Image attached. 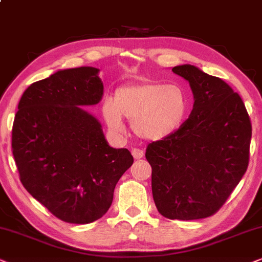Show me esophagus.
<instances>
[{"label":"esophagus","mask_w":262,"mask_h":262,"mask_svg":"<svg viewBox=\"0 0 262 262\" xmlns=\"http://www.w3.org/2000/svg\"><path fill=\"white\" fill-rule=\"evenodd\" d=\"M132 155H133L134 159H141L144 157V151H141L139 148H133L132 149Z\"/></svg>","instance_id":"1"}]
</instances>
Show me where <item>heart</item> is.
Wrapping results in <instances>:
<instances>
[{
  "label": "heart",
  "instance_id": "heart-1",
  "mask_svg": "<svg viewBox=\"0 0 262 262\" xmlns=\"http://www.w3.org/2000/svg\"><path fill=\"white\" fill-rule=\"evenodd\" d=\"M189 111V99L182 87L163 82L125 85L115 91L114 100L102 105L107 127L120 133L122 117L132 121L134 134L142 140L159 141L182 127Z\"/></svg>",
  "mask_w": 262,
  "mask_h": 262
}]
</instances>
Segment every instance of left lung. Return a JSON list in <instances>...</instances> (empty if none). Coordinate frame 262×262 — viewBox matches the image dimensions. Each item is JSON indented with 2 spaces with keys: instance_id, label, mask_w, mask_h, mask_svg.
Instances as JSON below:
<instances>
[{
  "instance_id": "8db88e82",
  "label": "left lung",
  "mask_w": 262,
  "mask_h": 262,
  "mask_svg": "<svg viewBox=\"0 0 262 262\" xmlns=\"http://www.w3.org/2000/svg\"><path fill=\"white\" fill-rule=\"evenodd\" d=\"M172 72L189 82L193 110L175 134L147 146L146 159L159 213L194 221L214 214L245 175L252 123L243 100L222 79L191 64Z\"/></svg>"
}]
</instances>
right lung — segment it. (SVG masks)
Listing matches in <instances>:
<instances>
[{
    "label": "right lung",
    "instance_id": "right-lung-1",
    "mask_svg": "<svg viewBox=\"0 0 262 262\" xmlns=\"http://www.w3.org/2000/svg\"><path fill=\"white\" fill-rule=\"evenodd\" d=\"M99 69H62L27 87L17 105L12 149L25 189L55 217L89 224L111 206L134 159L114 148L102 124L81 106L103 97Z\"/></svg>",
    "mask_w": 262,
    "mask_h": 262
}]
</instances>
